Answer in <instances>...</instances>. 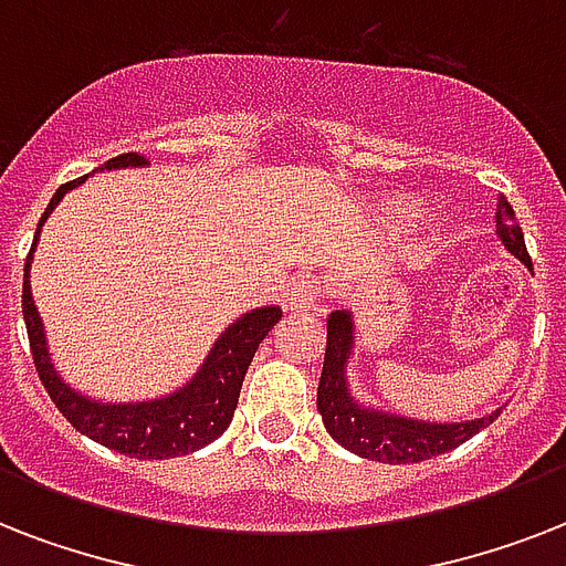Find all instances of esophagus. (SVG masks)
<instances>
[{"instance_id":"esophagus-1","label":"esophagus","mask_w":566,"mask_h":566,"mask_svg":"<svg viewBox=\"0 0 566 566\" xmlns=\"http://www.w3.org/2000/svg\"><path fill=\"white\" fill-rule=\"evenodd\" d=\"M317 300H319V287L314 279L308 275H296L291 284H287V291H284V311H291V314H308V311H317Z\"/></svg>"}]
</instances>
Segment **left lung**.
I'll list each match as a JSON object with an SVG mask.
<instances>
[{
  "label": "left lung",
  "instance_id": "obj_1",
  "mask_svg": "<svg viewBox=\"0 0 566 566\" xmlns=\"http://www.w3.org/2000/svg\"><path fill=\"white\" fill-rule=\"evenodd\" d=\"M496 234L511 255L520 258L532 270L526 252V238L520 229L514 208L502 196L496 205ZM355 355V317L353 311H332L326 319V361L317 387V408L323 426L344 449L367 461L381 464H417L426 458L443 455L488 429L502 408L461 422H426L405 413L385 411L378 405L361 402L349 385V361Z\"/></svg>",
  "mask_w": 566,
  "mask_h": 566
}]
</instances>
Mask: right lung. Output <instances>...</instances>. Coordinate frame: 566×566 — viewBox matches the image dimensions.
Listing matches in <instances>:
<instances>
[{
  "label": "right lung",
  "mask_w": 566,
  "mask_h": 566,
  "mask_svg": "<svg viewBox=\"0 0 566 566\" xmlns=\"http://www.w3.org/2000/svg\"><path fill=\"white\" fill-rule=\"evenodd\" d=\"M126 167H149V161L137 153H128L111 158L108 164H102L93 172L126 170ZM84 181H87V176L70 181V185H61L57 193L49 199L46 211L38 222V231H34L31 252L25 258L22 317H25V328H29L31 358H34L38 376L46 387L49 399L55 402V408L64 413L66 420L73 422V429L87 434L102 447L123 452L128 458H144V461L188 455V452L213 443L222 431L229 429L234 408H238L243 376H247L249 364H252V355H255L258 344L266 337V332L282 319V308L279 305H264V308H252L247 314H240L213 340L205 361L199 364V370L185 385L176 387L172 394L153 396V399H128V402H108V399L82 394L78 387L64 381V376L52 364L46 328H43L40 311L34 305V296H31L29 273L43 222L49 220V213L55 211L57 202Z\"/></svg>",
  "instance_id": "right-lung-1"
}]
</instances>
